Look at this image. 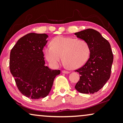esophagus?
Masks as SVG:
<instances>
[{
  "label": "esophagus",
  "instance_id": "obj_1",
  "mask_svg": "<svg viewBox=\"0 0 123 123\" xmlns=\"http://www.w3.org/2000/svg\"><path fill=\"white\" fill-rule=\"evenodd\" d=\"M62 73L64 74H69L70 73V72L67 71H66V70H63L62 71Z\"/></svg>",
  "mask_w": 123,
  "mask_h": 123
}]
</instances>
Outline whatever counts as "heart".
<instances>
[{
  "mask_svg": "<svg viewBox=\"0 0 123 123\" xmlns=\"http://www.w3.org/2000/svg\"><path fill=\"white\" fill-rule=\"evenodd\" d=\"M90 49L87 41L73 37L57 36L52 40L51 46L45 48V57L53 67L62 60L72 69L82 67L89 58Z\"/></svg>",
  "mask_w": 123,
  "mask_h": 123,
  "instance_id": "1",
  "label": "heart"
}]
</instances>
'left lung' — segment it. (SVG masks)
<instances>
[{
	"label": "left lung",
	"mask_w": 123,
	"mask_h": 123,
	"mask_svg": "<svg viewBox=\"0 0 123 123\" xmlns=\"http://www.w3.org/2000/svg\"><path fill=\"white\" fill-rule=\"evenodd\" d=\"M75 35L87 41L90 49L87 62L75 71L80 75V79L75 88L81 93H96L110 78L113 61L111 45L98 31L93 29L75 33Z\"/></svg>",
	"instance_id": "left-lung-1"
}]
</instances>
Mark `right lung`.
Here are the masks:
<instances>
[{"instance_id": "1", "label": "right lung", "mask_w": 123, "mask_h": 123, "mask_svg": "<svg viewBox=\"0 0 123 123\" xmlns=\"http://www.w3.org/2000/svg\"><path fill=\"white\" fill-rule=\"evenodd\" d=\"M47 34L30 33L18 40L10 52V70L19 92L31 99L48 95L60 71L45 66L43 50Z\"/></svg>"}]
</instances>
